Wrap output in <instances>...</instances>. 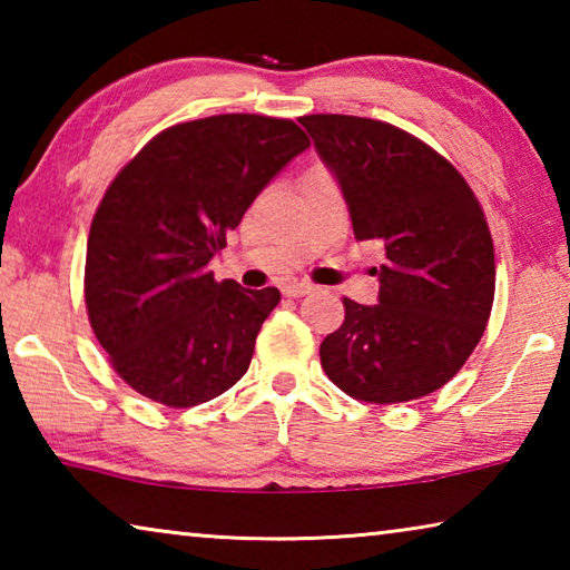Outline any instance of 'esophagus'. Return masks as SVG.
Returning a JSON list of instances; mask_svg holds the SVG:
<instances>
[{"instance_id":"34e87169","label":"esophagus","mask_w":570,"mask_h":570,"mask_svg":"<svg viewBox=\"0 0 570 570\" xmlns=\"http://www.w3.org/2000/svg\"><path fill=\"white\" fill-rule=\"evenodd\" d=\"M284 296H292V298H298V296H306V294H312L314 292V286L312 284H286L284 288Z\"/></svg>"}]
</instances>
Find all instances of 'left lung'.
I'll list each match as a JSON object with an SVG mask.
<instances>
[{
  "mask_svg": "<svg viewBox=\"0 0 570 570\" xmlns=\"http://www.w3.org/2000/svg\"><path fill=\"white\" fill-rule=\"evenodd\" d=\"M342 188L356 240H382L374 306L344 298L320 346L336 387L362 402H410L460 372L490 320L495 250L465 178L414 135L354 115L298 120Z\"/></svg>",
  "mask_w": 570,
  "mask_h": 570,
  "instance_id": "8db88e82",
  "label": "left lung"
}]
</instances>
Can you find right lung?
<instances>
[{
    "instance_id": "add662e5",
    "label": "right lung",
    "mask_w": 570,
    "mask_h": 570,
    "mask_svg": "<svg viewBox=\"0 0 570 570\" xmlns=\"http://www.w3.org/2000/svg\"><path fill=\"white\" fill-rule=\"evenodd\" d=\"M308 148L292 120L214 115L156 135L105 190L85 262V304L115 372L166 407L244 377L278 288L216 282L210 258L254 198Z\"/></svg>"
}]
</instances>
